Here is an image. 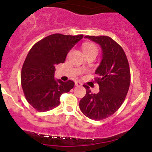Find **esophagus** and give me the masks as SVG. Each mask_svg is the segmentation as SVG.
Instances as JSON below:
<instances>
[{
    "instance_id": "esophagus-1",
    "label": "esophagus",
    "mask_w": 152,
    "mask_h": 152,
    "mask_svg": "<svg viewBox=\"0 0 152 152\" xmlns=\"http://www.w3.org/2000/svg\"><path fill=\"white\" fill-rule=\"evenodd\" d=\"M75 86H82V83H80V82H79V81H76V82H75Z\"/></svg>"
}]
</instances>
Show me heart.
<instances>
[{"label": "heart", "instance_id": "obj_1", "mask_svg": "<svg viewBox=\"0 0 152 152\" xmlns=\"http://www.w3.org/2000/svg\"><path fill=\"white\" fill-rule=\"evenodd\" d=\"M95 50L97 51V48L95 45L92 43H84L83 45V51H87V50Z\"/></svg>", "mask_w": 152, "mask_h": 152}]
</instances>
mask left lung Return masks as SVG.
<instances>
[{
	"label": "left lung",
	"mask_w": 152,
	"mask_h": 152,
	"mask_svg": "<svg viewBox=\"0 0 152 152\" xmlns=\"http://www.w3.org/2000/svg\"><path fill=\"white\" fill-rule=\"evenodd\" d=\"M85 38L101 46L102 59L95 70L99 77L95 80L99 85V92L92 93L89 86L83 85L86 93L79 107L86 117L102 120L116 112L125 101L131 83L129 64L122 48L110 37L86 36Z\"/></svg>",
	"instance_id": "1"
}]
</instances>
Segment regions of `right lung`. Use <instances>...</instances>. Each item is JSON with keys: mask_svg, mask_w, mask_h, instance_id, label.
<instances>
[{"mask_svg": "<svg viewBox=\"0 0 152 152\" xmlns=\"http://www.w3.org/2000/svg\"><path fill=\"white\" fill-rule=\"evenodd\" d=\"M83 37L52 34L30 50L21 69V86L28 103L37 111L45 112L57 107L62 94L74 87L72 80H55V66L64 63L69 50Z\"/></svg>", "mask_w": 152, "mask_h": 152, "instance_id": "add662e5", "label": "right lung"}]
</instances>
